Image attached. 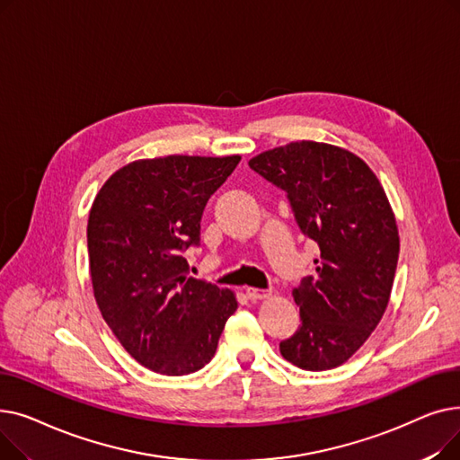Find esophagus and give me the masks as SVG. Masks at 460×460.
<instances>
[{"mask_svg": "<svg viewBox=\"0 0 460 460\" xmlns=\"http://www.w3.org/2000/svg\"><path fill=\"white\" fill-rule=\"evenodd\" d=\"M246 296L250 300H262V298H269V291H262V288H253V287H248L246 288Z\"/></svg>", "mask_w": 460, "mask_h": 460, "instance_id": "esophagus-1", "label": "esophagus"}]
</instances>
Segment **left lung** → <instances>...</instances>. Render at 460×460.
Segmentation results:
<instances>
[{"instance_id": "left-lung-1", "label": "left lung", "mask_w": 460, "mask_h": 460, "mask_svg": "<svg viewBox=\"0 0 460 460\" xmlns=\"http://www.w3.org/2000/svg\"><path fill=\"white\" fill-rule=\"evenodd\" d=\"M250 167L287 193L321 248L315 274L293 291L302 324L279 352L305 371L333 369L367 341L390 300L399 233L388 198L364 160L328 143H288Z\"/></svg>"}]
</instances>
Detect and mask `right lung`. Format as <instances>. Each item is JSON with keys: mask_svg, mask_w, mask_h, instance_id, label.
<instances>
[{"mask_svg": "<svg viewBox=\"0 0 460 460\" xmlns=\"http://www.w3.org/2000/svg\"><path fill=\"white\" fill-rule=\"evenodd\" d=\"M240 156H165L115 172L89 212L94 300L125 350L147 369L181 376L212 359L236 311L229 288L188 276L201 216Z\"/></svg>", "mask_w": 460, "mask_h": 460, "instance_id": "1", "label": "right lung"}]
</instances>
